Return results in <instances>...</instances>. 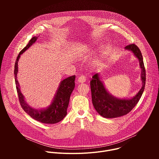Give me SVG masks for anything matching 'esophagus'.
<instances>
[{
	"mask_svg": "<svg viewBox=\"0 0 159 159\" xmlns=\"http://www.w3.org/2000/svg\"><path fill=\"white\" fill-rule=\"evenodd\" d=\"M85 80H86V79H85V77L84 75H81L78 79V82L79 83H84V82H85Z\"/></svg>",
	"mask_w": 159,
	"mask_h": 159,
	"instance_id": "34e87169",
	"label": "esophagus"
}]
</instances>
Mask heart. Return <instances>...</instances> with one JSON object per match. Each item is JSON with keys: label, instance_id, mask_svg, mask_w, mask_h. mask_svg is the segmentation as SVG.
I'll return each mask as SVG.
<instances>
[{"label": "heart", "instance_id": "heart-1", "mask_svg": "<svg viewBox=\"0 0 159 159\" xmlns=\"http://www.w3.org/2000/svg\"><path fill=\"white\" fill-rule=\"evenodd\" d=\"M85 49H86V48H85H85H84V50H85Z\"/></svg>", "mask_w": 159, "mask_h": 159}]
</instances>
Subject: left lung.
<instances>
[{
    "instance_id": "obj_1",
    "label": "left lung",
    "mask_w": 159,
    "mask_h": 159,
    "mask_svg": "<svg viewBox=\"0 0 159 159\" xmlns=\"http://www.w3.org/2000/svg\"><path fill=\"white\" fill-rule=\"evenodd\" d=\"M125 49L131 52L139 61L142 87L139 93L132 98L118 99L109 93L99 74H95L90 82L92 101L99 115L106 118H118L127 115L138 103L144 91L146 75L142 53L134 44L128 45Z\"/></svg>"
}]
</instances>
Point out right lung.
<instances>
[{
	"mask_svg": "<svg viewBox=\"0 0 159 159\" xmlns=\"http://www.w3.org/2000/svg\"><path fill=\"white\" fill-rule=\"evenodd\" d=\"M38 39L37 36L33 37L26 46L18 55L14 65V77L16 89L21 107L24 111L34 120L44 123L55 124L61 121L67 114V107L69 106L70 98L75 87V76L73 75L61 80L57 90L51 104L47 107L39 109L30 107L26 101L24 95L21 93L20 85L17 79L18 72V61L20 55L30 48Z\"/></svg>",
	"mask_w": 159,
	"mask_h": 159,
	"instance_id": "1",
	"label": "right lung"
}]
</instances>
